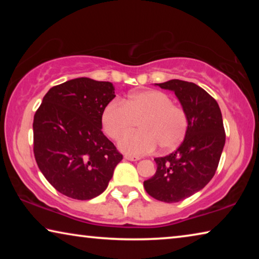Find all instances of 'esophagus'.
<instances>
[{
    "instance_id": "34e87169",
    "label": "esophagus",
    "mask_w": 259,
    "mask_h": 259,
    "mask_svg": "<svg viewBox=\"0 0 259 259\" xmlns=\"http://www.w3.org/2000/svg\"><path fill=\"white\" fill-rule=\"evenodd\" d=\"M124 159L128 161H138L140 160V157L138 156H131V155H124Z\"/></svg>"
}]
</instances>
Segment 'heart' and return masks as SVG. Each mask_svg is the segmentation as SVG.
I'll use <instances>...</instances> for the list:
<instances>
[{
	"label": "heart",
	"instance_id": "b5f03b06",
	"mask_svg": "<svg viewBox=\"0 0 259 259\" xmlns=\"http://www.w3.org/2000/svg\"><path fill=\"white\" fill-rule=\"evenodd\" d=\"M139 123V133L126 135ZM102 125L109 138H121L119 147L129 155H145L177 148L185 138L188 126L187 114L175 105L168 95L159 90H144L128 96L123 104L109 103L102 114Z\"/></svg>",
	"mask_w": 259,
	"mask_h": 259
}]
</instances>
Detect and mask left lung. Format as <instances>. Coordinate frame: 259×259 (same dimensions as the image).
I'll use <instances>...</instances> for the list:
<instances>
[{
  "mask_svg": "<svg viewBox=\"0 0 259 259\" xmlns=\"http://www.w3.org/2000/svg\"><path fill=\"white\" fill-rule=\"evenodd\" d=\"M155 85L174 91L188 119L181 146L171 154L155 157L156 172L144 182L152 198L174 203L190 198L211 181L225 145V130L217 102L195 83L170 80Z\"/></svg>",
  "mask_w": 259,
  "mask_h": 259,
  "instance_id": "1",
  "label": "left lung"
}]
</instances>
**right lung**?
<instances>
[{
    "label": "right lung",
    "instance_id": "obj_1",
    "mask_svg": "<svg viewBox=\"0 0 259 259\" xmlns=\"http://www.w3.org/2000/svg\"><path fill=\"white\" fill-rule=\"evenodd\" d=\"M114 97L113 83L78 77L52 87L35 113V160L47 181L68 198L102 194L122 160L102 131L103 111Z\"/></svg>",
    "mask_w": 259,
    "mask_h": 259
}]
</instances>
